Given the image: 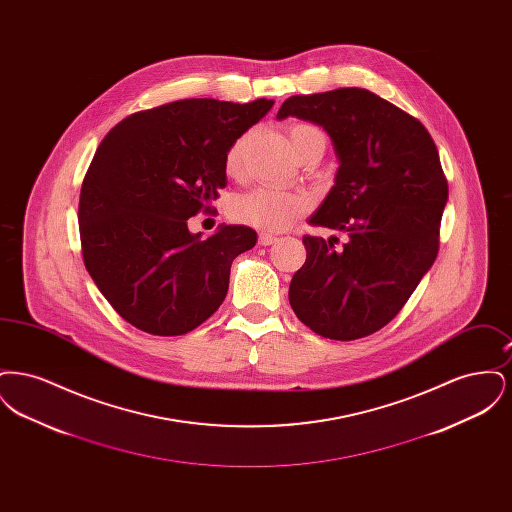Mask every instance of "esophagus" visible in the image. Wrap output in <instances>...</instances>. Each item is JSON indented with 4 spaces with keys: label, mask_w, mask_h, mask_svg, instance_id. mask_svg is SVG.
<instances>
[{
    "label": "esophagus",
    "mask_w": 512,
    "mask_h": 512,
    "mask_svg": "<svg viewBox=\"0 0 512 512\" xmlns=\"http://www.w3.org/2000/svg\"><path fill=\"white\" fill-rule=\"evenodd\" d=\"M276 242H278V238H276V236H272V234H267V232L259 236V244L261 245H272L276 244Z\"/></svg>",
    "instance_id": "esophagus-1"
}]
</instances>
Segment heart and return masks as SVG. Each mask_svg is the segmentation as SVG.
I'll list each match as a JSON object with an SVG mask.
<instances>
[{
  "instance_id": "b5f03b06",
  "label": "heart",
  "mask_w": 512,
  "mask_h": 512,
  "mask_svg": "<svg viewBox=\"0 0 512 512\" xmlns=\"http://www.w3.org/2000/svg\"><path fill=\"white\" fill-rule=\"evenodd\" d=\"M288 138L293 149L311 138H322V132L309 122H293L288 128ZM249 142V132L240 134L224 153V169L230 176H238L244 165L245 147ZM309 209V199L303 194L276 192L268 188H255L238 195L232 201V217L238 222L249 224L265 232H282L290 228L295 220L303 217Z\"/></svg>"
}]
</instances>
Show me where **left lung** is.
<instances>
[{
	"instance_id": "left-lung-1",
	"label": "left lung",
	"mask_w": 512,
	"mask_h": 512,
	"mask_svg": "<svg viewBox=\"0 0 512 512\" xmlns=\"http://www.w3.org/2000/svg\"><path fill=\"white\" fill-rule=\"evenodd\" d=\"M295 115L330 134L340 169L311 226L345 234L303 236L307 259L293 274L290 305L328 340H359L384 328L434 265L449 195L426 126L365 88L292 96Z\"/></svg>"
}]
</instances>
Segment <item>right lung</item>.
Wrapping results in <instances>:
<instances>
[{
  "instance_id": "1",
  "label": "right lung",
  "mask_w": 512,
  "mask_h": 512,
  "mask_svg": "<svg viewBox=\"0 0 512 512\" xmlns=\"http://www.w3.org/2000/svg\"><path fill=\"white\" fill-rule=\"evenodd\" d=\"M270 107V99H178L122 119L99 144L78 201L82 257L138 330L184 336L224 301L230 265L257 232L222 226L201 240L188 219L215 209L226 149Z\"/></svg>"
}]
</instances>
